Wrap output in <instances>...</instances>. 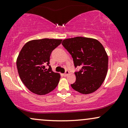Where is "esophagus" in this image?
I'll use <instances>...</instances> for the list:
<instances>
[{
  "label": "esophagus",
  "mask_w": 128,
  "mask_h": 128,
  "mask_svg": "<svg viewBox=\"0 0 128 128\" xmlns=\"http://www.w3.org/2000/svg\"><path fill=\"white\" fill-rule=\"evenodd\" d=\"M68 74H69V71H68V70H66L65 73H64V75L65 76H67Z\"/></svg>",
  "instance_id": "1"
}]
</instances>
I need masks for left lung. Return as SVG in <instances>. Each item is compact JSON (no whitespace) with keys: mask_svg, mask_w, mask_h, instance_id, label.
Returning a JSON list of instances; mask_svg holds the SVG:
<instances>
[{"mask_svg":"<svg viewBox=\"0 0 128 128\" xmlns=\"http://www.w3.org/2000/svg\"><path fill=\"white\" fill-rule=\"evenodd\" d=\"M62 44L72 56L74 67H80L74 72L73 89L86 94L97 90L108 71V57L102 44L96 39L76 36L64 40Z\"/></svg>","mask_w":128,"mask_h":128,"instance_id":"1","label":"left lung"}]
</instances>
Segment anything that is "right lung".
Returning <instances> with one entry per match:
<instances>
[{
	"label": "right lung",
	"instance_id": "add662e5",
	"mask_svg": "<svg viewBox=\"0 0 128 128\" xmlns=\"http://www.w3.org/2000/svg\"><path fill=\"white\" fill-rule=\"evenodd\" d=\"M62 40L43 38L26 42L17 59V67L22 82L30 92L38 95L48 94L56 87L60 74L52 70L51 53ZM49 66L47 69L45 66Z\"/></svg>",
	"mask_w": 128,
	"mask_h": 128
}]
</instances>
